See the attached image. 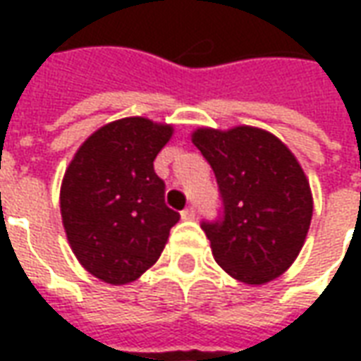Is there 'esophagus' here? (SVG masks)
<instances>
[{"instance_id":"esophagus-1","label":"esophagus","mask_w":361,"mask_h":361,"mask_svg":"<svg viewBox=\"0 0 361 361\" xmlns=\"http://www.w3.org/2000/svg\"><path fill=\"white\" fill-rule=\"evenodd\" d=\"M197 216L195 207H188L185 211H181V219L183 220H193Z\"/></svg>"}]
</instances>
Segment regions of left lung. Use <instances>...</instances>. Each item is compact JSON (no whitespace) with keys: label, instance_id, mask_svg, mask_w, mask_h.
<instances>
[{"label":"left lung","instance_id":"left-lung-1","mask_svg":"<svg viewBox=\"0 0 361 361\" xmlns=\"http://www.w3.org/2000/svg\"><path fill=\"white\" fill-rule=\"evenodd\" d=\"M191 141L211 164L220 209L201 228L224 271L247 284H265L294 263L310 230V181L294 154L257 127L197 129Z\"/></svg>","mask_w":361,"mask_h":361}]
</instances>
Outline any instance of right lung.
Returning <instances> with one entry per match:
<instances>
[{"label": "right lung", "instance_id": "add662e5", "mask_svg": "<svg viewBox=\"0 0 361 361\" xmlns=\"http://www.w3.org/2000/svg\"><path fill=\"white\" fill-rule=\"evenodd\" d=\"M172 127L145 118L111 121L82 142L61 183V219L71 250L110 284L139 279L157 263L180 212L164 203L154 158Z\"/></svg>", "mask_w": 361, "mask_h": 361}]
</instances>
